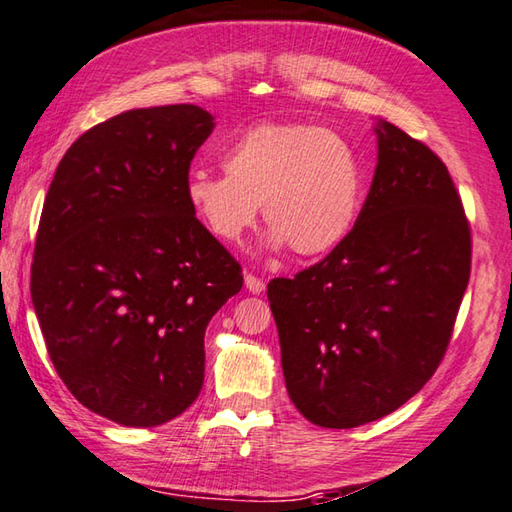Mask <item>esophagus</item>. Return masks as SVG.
Masks as SVG:
<instances>
[{
	"label": "esophagus",
	"instance_id": "esophagus-1",
	"mask_svg": "<svg viewBox=\"0 0 512 512\" xmlns=\"http://www.w3.org/2000/svg\"><path fill=\"white\" fill-rule=\"evenodd\" d=\"M245 287L252 294H263L265 292V281H260V278L254 276V274H245Z\"/></svg>",
	"mask_w": 512,
	"mask_h": 512
}]
</instances>
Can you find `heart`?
<instances>
[{
	"label": "heart",
	"instance_id": "1",
	"mask_svg": "<svg viewBox=\"0 0 512 512\" xmlns=\"http://www.w3.org/2000/svg\"><path fill=\"white\" fill-rule=\"evenodd\" d=\"M225 176L194 169L185 180L191 214L220 243H238L260 205L269 225L263 247L318 258L339 249L359 220L365 176L341 133L301 122H265L223 156Z\"/></svg>",
	"mask_w": 512,
	"mask_h": 512
}]
</instances>
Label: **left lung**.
Here are the masks:
<instances>
[{"mask_svg": "<svg viewBox=\"0 0 512 512\" xmlns=\"http://www.w3.org/2000/svg\"><path fill=\"white\" fill-rule=\"evenodd\" d=\"M376 169L350 238L267 285L287 394L321 428H356L435 374L470 278V227L446 165L376 120Z\"/></svg>", "mask_w": 512, "mask_h": 512, "instance_id": "1", "label": "left lung"}]
</instances>
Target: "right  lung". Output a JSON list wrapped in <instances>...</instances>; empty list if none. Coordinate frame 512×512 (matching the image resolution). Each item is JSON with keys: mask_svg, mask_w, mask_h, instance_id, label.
I'll return each mask as SVG.
<instances>
[{"mask_svg": "<svg viewBox=\"0 0 512 512\" xmlns=\"http://www.w3.org/2000/svg\"><path fill=\"white\" fill-rule=\"evenodd\" d=\"M196 104L115 115L77 138L44 200L31 296L57 374L84 408L162 426L196 401L205 330L240 265L185 200L214 131Z\"/></svg>", "mask_w": 512, "mask_h": 512, "instance_id": "1", "label": "right lung"}]
</instances>
